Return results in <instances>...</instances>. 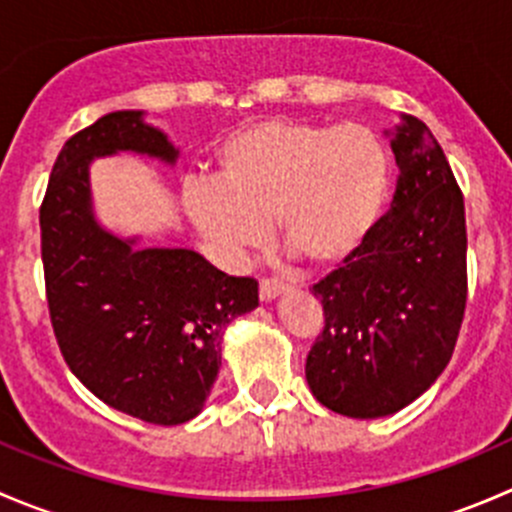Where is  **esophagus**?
I'll list each match as a JSON object with an SVG mask.
<instances>
[{
  "instance_id": "esophagus-1",
  "label": "esophagus",
  "mask_w": 512,
  "mask_h": 512,
  "mask_svg": "<svg viewBox=\"0 0 512 512\" xmlns=\"http://www.w3.org/2000/svg\"><path fill=\"white\" fill-rule=\"evenodd\" d=\"M285 292V285L277 280H262L260 282V299L262 302H272V299H277L280 294Z\"/></svg>"
}]
</instances>
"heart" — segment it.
Listing matches in <instances>:
<instances>
[{
	"label": "heart",
	"mask_w": 512,
	"mask_h": 512,
	"mask_svg": "<svg viewBox=\"0 0 512 512\" xmlns=\"http://www.w3.org/2000/svg\"><path fill=\"white\" fill-rule=\"evenodd\" d=\"M215 183L195 185L185 208L225 260L260 250L270 223L319 270L361 255L386 213L391 156L364 123L262 118L232 131L215 151Z\"/></svg>",
	"instance_id": "b5f03b06"
}]
</instances>
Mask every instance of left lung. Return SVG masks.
I'll return each instance as SVG.
<instances>
[{"mask_svg":"<svg viewBox=\"0 0 512 512\" xmlns=\"http://www.w3.org/2000/svg\"><path fill=\"white\" fill-rule=\"evenodd\" d=\"M391 138L399 180L369 245L312 287L324 329L307 356L314 399L349 418L406 409L451 361L466 312V210L423 121Z\"/></svg>","mask_w":512,"mask_h":512,"instance_id":"left-lung-1","label":"left lung"}]
</instances>
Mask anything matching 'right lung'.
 <instances>
[{
  "label": "right lung",
  "mask_w": 512,
  "mask_h": 512,
  "mask_svg": "<svg viewBox=\"0 0 512 512\" xmlns=\"http://www.w3.org/2000/svg\"><path fill=\"white\" fill-rule=\"evenodd\" d=\"M143 111H113L71 136L39 210L51 327L76 379L123 414L178 426L203 411L223 332L260 304L252 277H230L183 247H141L96 220L91 163L180 151Z\"/></svg>",
  "instance_id": "add662e5"
}]
</instances>
